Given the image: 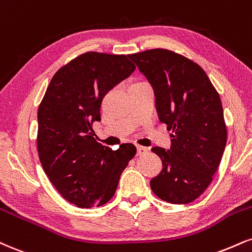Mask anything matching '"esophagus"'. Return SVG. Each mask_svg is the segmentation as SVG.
Wrapping results in <instances>:
<instances>
[{
  "mask_svg": "<svg viewBox=\"0 0 252 252\" xmlns=\"http://www.w3.org/2000/svg\"><path fill=\"white\" fill-rule=\"evenodd\" d=\"M148 153V148L142 147V145H137V155H144Z\"/></svg>",
  "mask_w": 252,
  "mask_h": 252,
  "instance_id": "esophagus-1",
  "label": "esophagus"
}]
</instances>
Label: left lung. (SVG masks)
Returning <instances> with one entry per match:
<instances>
[{
  "mask_svg": "<svg viewBox=\"0 0 252 252\" xmlns=\"http://www.w3.org/2000/svg\"><path fill=\"white\" fill-rule=\"evenodd\" d=\"M147 77L162 123L171 130L169 150L154 147L162 171L150 181L154 193L172 204L199 197L213 181L226 144L220 95L197 63L166 49L128 55Z\"/></svg>",
  "mask_w": 252,
  "mask_h": 252,
  "instance_id": "1",
  "label": "left lung"
}]
</instances>
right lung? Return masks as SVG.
Here are the masks:
<instances>
[{
    "instance_id": "obj_1",
    "label": "right lung",
    "mask_w": 252,
    "mask_h": 252,
    "mask_svg": "<svg viewBox=\"0 0 252 252\" xmlns=\"http://www.w3.org/2000/svg\"><path fill=\"white\" fill-rule=\"evenodd\" d=\"M136 66L126 55L89 53L77 56L51 78L38 107L37 150L43 170L57 191L78 208L110 201L136 147L117 150L96 142L93 123L101 103Z\"/></svg>"
}]
</instances>
